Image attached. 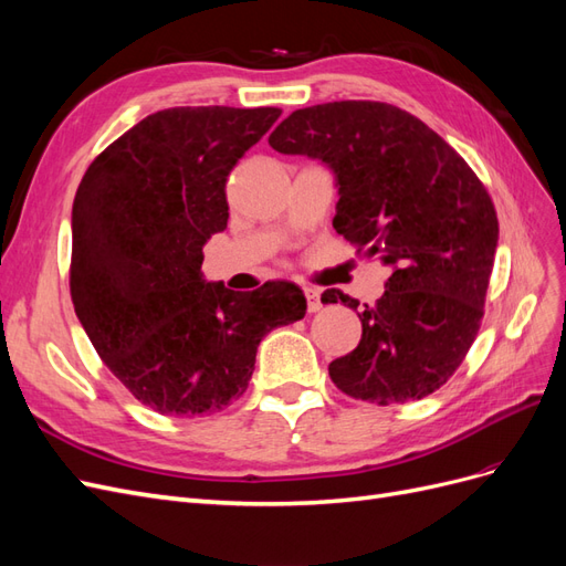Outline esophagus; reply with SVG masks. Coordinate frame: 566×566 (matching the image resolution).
<instances>
[{"label": "esophagus", "instance_id": "1", "mask_svg": "<svg viewBox=\"0 0 566 566\" xmlns=\"http://www.w3.org/2000/svg\"><path fill=\"white\" fill-rule=\"evenodd\" d=\"M304 297H306V312H310V314L318 312L321 306H323V302H321V293H318L316 287H304Z\"/></svg>", "mask_w": 566, "mask_h": 566}]
</instances>
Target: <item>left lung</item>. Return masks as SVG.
Listing matches in <instances>:
<instances>
[{"label": "left lung", "instance_id": "1", "mask_svg": "<svg viewBox=\"0 0 566 566\" xmlns=\"http://www.w3.org/2000/svg\"><path fill=\"white\" fill-rule=\"evenodd\" d=\"M269 146L333 167L335 231L391 271L385 295L358 314V347L328 366L331 380L378 406L437 391L468 356L484 316L499 245L486 186L434 129L382 101L295 111ZM321 300L358 306L335 287Z\"/></svg>", "mask_w": 566, "mask_h": 566}]
</instances>
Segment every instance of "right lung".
Listing matches in <instances>:
<instances>
[{"mask_svg":"<svg viewBox=\"0 0 566 566\" xmlns=\"http://www.w3.org/2000/svg\"><path fill=\"white\" fill-rule=\"evenodd\" d=\"M281 108L179 106L144 117L84 172L73 202L71 297L96 354L163 416H210L243 397L262 337L304 318V293L202 279L227 229L231 169Z\"/></svg>","mask_w":566,"mask_h":566,"instance_id":"1","label":"right lung"}]
</instances>
